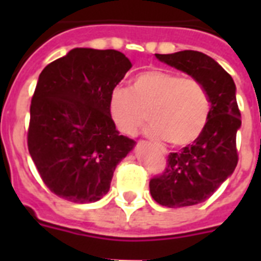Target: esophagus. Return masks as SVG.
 Segmentation results:
<instances>
[{
	"mask_svg": "<svg viewBox=\"0 0 261 261\" xmlns=\"http://www.w3.org/2000/svg\"><path fill=\"white\" fill-rule=\"evenodd\" d=\"M164 153H165V151H164Z\"/></svg>",
	"mask_w": 261,
	"mask_h": 261,
	"instance_id": "34e87169",
	"label": "esophagus"
}]
</instances>
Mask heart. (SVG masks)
Wrapping results in <instances>:
<instances>
[{
	"label": "heart",
	"mask_w": 261,
	"mask_h": 261,
	"mask_svg": "<svg viewBox=\"0 0 261 261\" xmlns=\"http://www.w3.org/2000/svg\"><path fill=\"white\" fill-rule=\"evenodd\" d=\"M108 115L119 133L133 135L145 120L147 134L187 146L200 137L210 118L208 92L200 81L172 71L146 70L133 79L130 90L114 88Z\"/></svg>",
	"instance_id": "obj_1"
}]
</instances>
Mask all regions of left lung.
<instances>
[{"label": "left lung", "instance_id": "left-lung-1", "mask_svg": "<svg viewBox=\"0 0 261 261\" xmlns=\"http://www.w3.org/2000/svg\"><path fill=\"white\" fill-rule=\"evenodd\" d=\"M155 57L200 81L210 96V118L204 131L192 145L178 153H169L163 173L149 182L151 198L161 206H194L210 198L239 163L236 135L241 126V114L234 81L214 59L199 51Z\"/></svg>", "mask_w": 261, "mask_h": 261}]
</instances>
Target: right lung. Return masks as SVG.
Masks as SVG:
<instances>
[{
  "label": "right lung",
  "instance_id": "right-lung-1",
  "mask_svg": "<svg viewBox=\"0 0 261 261\" xmlns=\"http://www.w3.org/2000/svg\"><path fill=\"white\" fill-rule=\"evenodd\" d=\"M130 67L116 50L74 48L39 75L27 142L43 182L59 198L101 199L116 165L134 147L133 139L119 135L107 107Z\"/></svg>",
  "mask_w": 261,
  "mask_h": 261
}]
</instances>
